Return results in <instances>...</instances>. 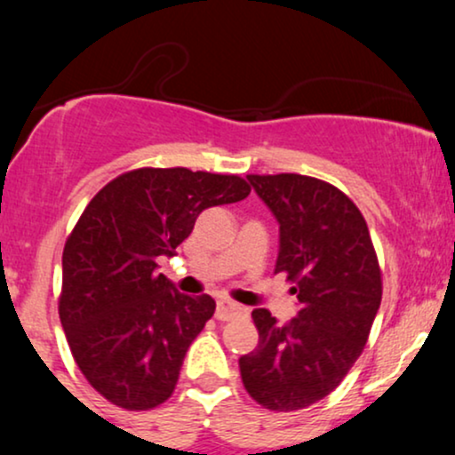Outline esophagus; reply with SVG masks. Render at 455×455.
<instances>
[{
	"mask_svg": "<svg viewBox=\"0 0 455 455\" xmlns=\"http://www.w3.org/2000/svg\"><path fill=\"white\" fill-rule=\"evenodd\" d=\"M239 315H245V307L235 304V301H228V299H222L218 301V307H216V318L218 321H228V318H235Z\"/></svg>",
	"mask_w": 455,
	"mask_h": 455,
	"instance_id": "esophagus-1",
	"label": "esophagus"
}]
</instances>
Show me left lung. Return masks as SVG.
<instances>
[{
    "mask_svg": "<svg viewBox=\"0 0 455 455\" xmlns=\"http://www.w3.org/2000/svg\"><path fill=\"white\" fill-rule=\"evenodd\" d=\"M280 224L275 274L293 282L299 312L280 325L252 312L259 344L239 357L243 387L269 411H299L331 394L362 355L383 280L362 212L344 192L297 173L248 175Z\"/></svg>",
    "mask_w": 455,
    "mask_h": 455,
    "instance_id": "8db88e82",
    "label": "left lung"
}]
</instances>
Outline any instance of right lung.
I'll return each instance as SVG.
<instances>
[{
  "mask_svg": "<svg viewBox=\"0 0 455 455\" xmlns=\"http://www.w3.org/2000/svg\"><path fill=\"white\" fill-rule=\"evenodd\" d=\"M248 195L237 175L137 169L81 213L61 257L60 318L83 377L108 402L148 411L171 398L216 301L180 293L156 274L158 257H173L203 210Z\"/></svg>",
  "mask_w": 455,
  "mask_h": 455,
  "instance_id": "1",
  "label": "right lung"
}]
</instances>
